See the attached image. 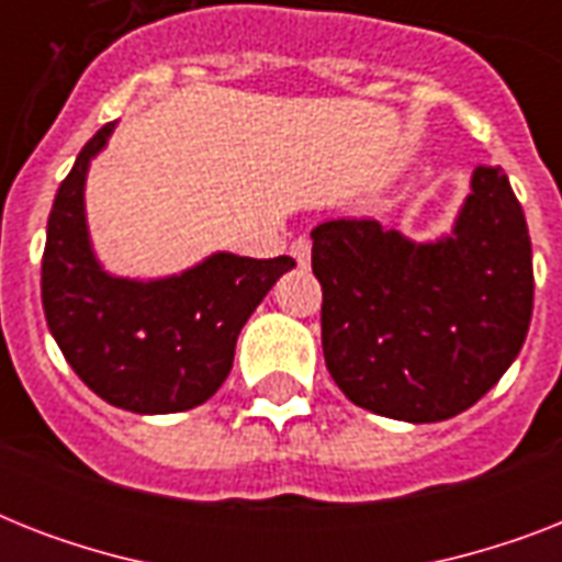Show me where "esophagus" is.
<instances>
[{
	"label": "esophagus",
	"mask_w": 562,
	"mask_h": 562,
	"mask_svg": "<svg viewBox=\"0 0 562 562\" xmlns=\"http://www.w3.org/2000/svg\"><path fill=\"white\" fill-rule=\"evenodd\" d=\"M291 256H294V262L300 265V268H308L312 265V241H308L306 236H300L291 241Z\"/></svg>",
	"instance_id": "34e87169"
}]
</instances>
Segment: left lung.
<instances>
[{
	"mask_svg": "<svg viewBox=\"0 0 562 562\" xmlns=\"http://www.w3.org/2000/svg\"><path fill=\"white\" fill-rule=\"evenodd\" d=\"M312 271L329 375L379 417L461 414L505 375L531 326V236L502 169L472 171L452 229L428 241L370 218L317 224Z\"/></svg>",
	"mask_w": 562,
	"mask_h": 562,
	"instance_id": "8db88e82",
	"label": "left lung"
}]
</instances>
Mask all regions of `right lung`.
Segmentation results:
<instances>
[{
  "label": "right lung",
  "mask_w": 562,
  "mask_h": 562,
  "mask_svg": "<svg viewBox=\"0 0 562 562\" xmlns=\"http://www.w3.org/2000/svg\"><path fill=\"white\" fill-rule=\"evenodd\" d=\"M113 131L116 122L83 145L55 194L43 312L64 359L92 393L134 414H178L203 405L224 384L241 326L294 259L215 250L157 280L110 273L92 247L83 192L90 162Z\"/></svg>",
  "instance_id": "1"
}]
</instances>
